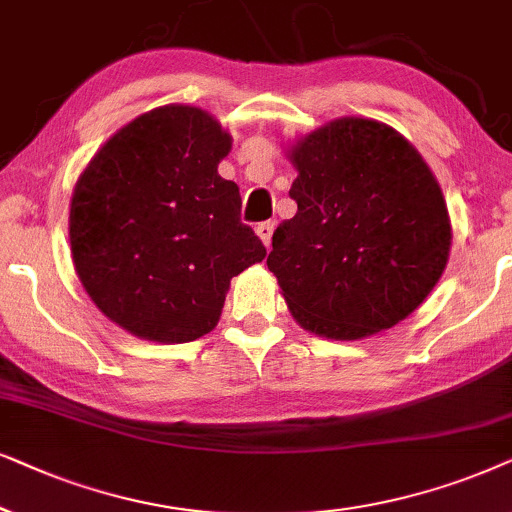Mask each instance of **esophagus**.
<instances>
[{
	"label": "esophagus",
	"mask_w": 512,
	"mask_h": 512,
	"mask_svg": "<svg viewBox=\"0 0 512 512\" xmlns=\"http://www.w3.org/2000/svg\"><path fill=\"white\" fill-rule=\"evenodd\" d=\"M274 229H276L274 222H260V224H257V227H255L257 236L262 238V243L267 245V248L271 245V236H274Z\"/></svg>",
	"instance_id": "1"
}]
</instances>
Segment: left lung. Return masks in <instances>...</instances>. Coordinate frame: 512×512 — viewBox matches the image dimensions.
<instances>
[{
    "label": "left lung",
    "instance_id": "left-lung-1",
    "mask_svg": "<svg viewBox=\"0 0 512 512\" xmlns=\"http://www.w3.org/2000/svg\"><path fill=\"white\" fill-rule=\"evenodd\" d=\"M297 215L278 224L267 267L292 316L360 339L410 316L440 281L452 229L417 149L372 119L332 121L292 149Z\"/></svg>",
    "mask_w": 512,
    "mask_h": 512
}]
</instances>
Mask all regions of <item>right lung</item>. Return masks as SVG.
Segmentation results:
<instances>
[{"mask_svg":"<svg viewBox=\"0 0 512 512\" xmlns=\"http://www.w3.org/2000/svg\"><path fill=\"white\" fill-rule=\"evenodd\" d=\"M231 140L199 107L152 109L109 138L74 187L72 260L95 306L135 337L192 342L220 320L229 281L262 262Z\"/></svg>","mask_w":512,"mask_h":512,"instance_id":"right-lung-1","label":"right lung"}]
</instances>
